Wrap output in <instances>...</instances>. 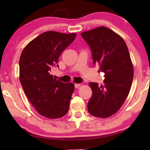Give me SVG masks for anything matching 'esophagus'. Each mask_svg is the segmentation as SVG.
Here are the masks:
<instances>
[{
    "label": "esophagus",
    "instance_id": "esophagus-1",
    "mask_svg": "<svg viewBox=\"0 0 150 150\" xmlns=\"http://www.w3.org/2000/svg\"><path fill=\"white\" fill-rule=\"evenodd\" d=\"M80 86H81V84H79V83H75V87L76 88H77L78 87H79Z\"/></svg>",
    "mask_w": 150,
    "mask_h": 150
}]
</instances>
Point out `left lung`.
<instances>
[{
	"instance_id": "obj_1",
	"label": "left lung",
	"mask_w": 150,
	"mask_h": 150,
	"mask_svg": "<svg viewBox=\"0 0 150 150\" xmlns=\"http://www.w3.org/2000/svg\"><path fill=\"white\" fill-rule=\"evenodd\" d=\"M92 52L94 63L105 73L103 85L89 83L92 96L88 103L91 115L106 118L115 115L130 93L134 67L128 47L120 35L105 26L81 34Z\"/></svg>"
}]
</instances>
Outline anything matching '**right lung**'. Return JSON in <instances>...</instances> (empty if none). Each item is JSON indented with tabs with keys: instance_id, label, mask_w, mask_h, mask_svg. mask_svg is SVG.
Masks as SVG:
<instances>
[{
	"instance_id": "add662e5",
	"label": "right lung",
	"mask_w": 150,
	"mask_h": 150,
	"mask_svg": "<svg viewBox=\"0 0 150 150\" xmlns=\"http://www.w3.org/2000/svg\"><path fill=\"white\" fill-rule=\"evenodd\" d=\"M76 35L75 33L44 32L29 42L20 55V83L32 106L44 117L62 118L69 110L75 85L56 80L50 71Z\"/></svg>"
}]
</instances>
